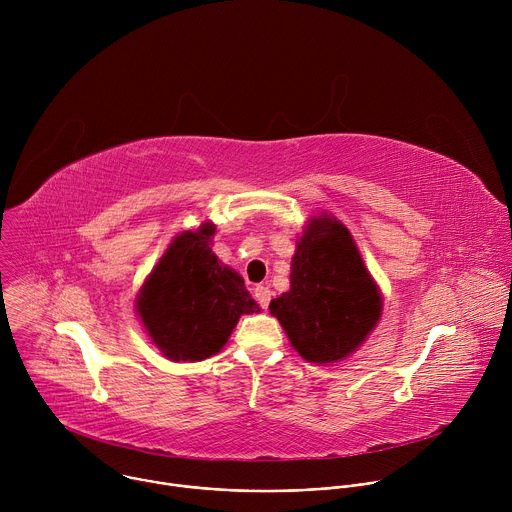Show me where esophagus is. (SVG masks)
<instances>
[{"label": "esophagus", "mask_w": 512, "mask_h": 512, "mask_svg": "<svg viewBox=\"0 0 512 512\" xmlns=\"http://www.w3.org/2000/svg\"><path fill=\"white\" fill-rule=\"evenodd\" d=\"M253 296H255L257 304H259L263 310H267V306H269V302H271V291H269V287L257 285V287L253 289Z\"/></svg>", "instance_id": "1"}]
</instances>
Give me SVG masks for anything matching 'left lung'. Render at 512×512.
Returning a JSON list of instances; mask_svg holds the SVG:
<instances>
[{
	"instance_id": "8db88e82",
	"label": "left lung",
	"mask_w": 512,
	"mask_h": 512,
	"mask_svg": "<svg viewBox=\"0 0 512 512\" xmlns=\"http://www.w3.org/2000/svg\"><path fill=\"white\" fill-rule=\"evenodd\" d=\"M291 289L269 304L310 362H336L356 350L381 316V296L344 225L314 218L291 259Z\"/></svg>"
}]
</instances>
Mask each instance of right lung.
Returning a JSON list of instances; mask_svg holds the SVG:
<instances>
[{
    "instance_id": "add662e5",
    "label": "right lung",
    "mask_w": 512,
    "mask_h": 512,
    "mask_svg": "<svg viewBox=\"0 0 512 512\" xmlns=\"http://www.w3.org/2000/svg\"><path fill=\"white\" fill-rule=\"evenodd\" d=\"M212 225L180 235L141 287L137 312L172 360H202L229 340L243 314L259 312L239 273L218 263Z\"/></svg>"
}]
</instances>
